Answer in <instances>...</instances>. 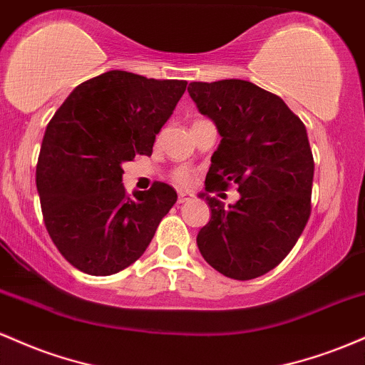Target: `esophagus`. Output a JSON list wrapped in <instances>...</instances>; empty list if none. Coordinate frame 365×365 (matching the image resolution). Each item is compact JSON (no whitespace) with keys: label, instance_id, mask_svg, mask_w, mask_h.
Listing matches in <instances>:
<instances>
[{"label":"esophagus","instance_id":"obj_1","mask_svg":"<svg viewBox=\"0 0 365 365\" xmlns=\"http://www.w3.org/2000/svg\"><path fill=\"white\" fill-rule=\"evenodd\" d=\"M191 198H193V195L187 193V191H179V195H178V203H186V202H190Z\"/></svg>","mask_w":365,"mask_h":365}]
</instances>
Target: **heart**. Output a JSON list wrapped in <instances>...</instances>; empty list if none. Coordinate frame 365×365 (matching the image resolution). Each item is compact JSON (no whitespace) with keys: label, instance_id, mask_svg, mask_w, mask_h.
Returning a JSON list of instances; mask_svg holds the SVG:
<instances>
[{"label":"heart","instance_id":"heart-1","mask_svg":"<svg viewBox=\"0 0 365 365\" xmlns=\"http://www.w3.org/2000/svg\"><path fill=\"white\" fill-rule=\"evenodd\" d=\"M174 181L181 184V186H187V184L193 181V172L190 169H178L174 172Z\"/></svg>","mask_w":365,"mask_h":365}]
</instances>
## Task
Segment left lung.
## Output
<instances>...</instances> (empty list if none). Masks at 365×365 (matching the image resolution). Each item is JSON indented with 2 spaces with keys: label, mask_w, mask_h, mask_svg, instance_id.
Listing matches in <instances>:
<instances>
[{
  "label": "left lung",
  "mask_w": 365,
  "mask_h": 365,
  "mask_svg": "<svg viewBox=\"0 0 365 365\" xmlns=\"http://www.w3.org/2000/svg\"><path fill=\"white\" fill-rule=\"evenodd\" d=\"M200 113L214 120L219 148L205 179L208 193L236 184L240 200L212 210L196 243L224 276L255 279L292 252L310 217L314 157L304 122L276 94L241 79L191 83Z\"/></svg>",
  "instance_id": "8db88e82"
}]
</instances>
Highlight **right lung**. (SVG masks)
Here are the masks:
<instances>
[{
  "instance_id": "right-lung-1",
  "label": "right lung",
  "mask_w": 365,
  "mask_h": 365,
  "mask_svg": "<svg viewBox=\"0 0 365 365\" xmlns=\"http://www.w3.org/2000/svg\"><path fill=\"white\" fill-rule=\"evenodd\" d=\"M186 86L110 71L77 86L48 124L36 167L41 210L79 271L110 276L134 264L178 200L165 182L129 198L122 163L150 157Z\"/></svg>"
}]
</instances>
